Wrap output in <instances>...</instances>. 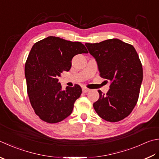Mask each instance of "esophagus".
<instances>
[{
  "label": "esophagus",
  "instance_id": "34e87169",
  "mask_svg": "<svg viewBox=\"0 0 159 159\" xmlns=\"http://www.w3.org/2000/svg\"><path fill=\"white\" fill-rule=\"evenodd\" d=\"M90 91V89H87V88H85V87H84V88H82V91L84 92V93H87V92H89Z\"/></svg>",
  "mask_w": 159,
  "mask_h": 159
}]
</instances>
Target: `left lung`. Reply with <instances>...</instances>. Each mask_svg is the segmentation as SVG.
Wrapping results in <instances>:
<instances>
[{
    "instance_id": "obj_1",
    "label": "left lung",
    "mask_w": 159,
    "mask_h": 159,
    "mask_svg": "<svg viewBox=\"0 0 159 159\" xmlns=\"http://www.w3.org/2000/svg\"><path fill=\"white\" fill-rule=\"evenodd\" d=\"M97 62L100 77L111 81L106 94L93 103L98 116L107 121L121 120L130 114L139 96L143 67L133 46L118 39L85 43Z\"/></svg>"
}]
</instances>
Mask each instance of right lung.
I'll return each instance as SVG.
<instances>
[{"label":"right lung","mask_w":159,"mask_h":159,"mask_svg":"<svg viewBox=\"0 0 159 159\" xmlns=\"http://www.w3.org/2000/svg\"><path fill=\"white\" fill-rule=\"evenodd\" d=\"M82 53H88L82 43L55 37L32 46L25 65L27 89L35 113L43 121L56 123L71 114L82 89L75 85L62 90L58 77L70 69L73 57Z\"/></svg>","instance_id":"right-lung-1"}]
</instances>
